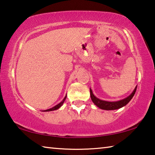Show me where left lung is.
<instances>
[{
    "label": "left lung",
    "instance_id": "left-lung-1",
    "mask_svg": "<svg viewBox=\"0 0 155 155\" xmlns=\"http://www.w3.org/2000/svg\"><path fill=\"white\" fill-rule=\"evenodd\" d=\"M136 90H137V86L135 88V90H133V91L131 93L130 95L128 96L127 98L124 99H122L121 101H115V102H109V101H103V100H101L94 95V94L92 92V90L90 89V96H91V99L92 101L94 104L99 107L100 109H104V110H115V109H118L121 107H124L125 105L129 103L130 101L133 97V96L135 95Z\"/></svg>",
    "mask_w": 155,
    "mask_h": 155
}]
</instances>
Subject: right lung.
Masks as SVG:
<instances>
[{
  "label": "right lung",
  "instance_id": "right-lung-1",
  "mask_svg": "<svg viewBox=\"0 0 155 155\" xmlns=\"http://www.w3.org/2000/svg\"><path fill=\"white\" fill-rule=\"evenodd\" d=\"M66 96H67V95H66ZM66 96H65V98H64V100H63V101L61 102V103H59L58 104H57V105H55L54 107H52V108H51V109H49L44 110V111H54V110H57V109H58L59 108H60V107H61L62 106L63 103H64L65 100L66 99Z\"/></svg>",
  "mask_w": 155,
  "mask_h": 155
}]
</instances>
